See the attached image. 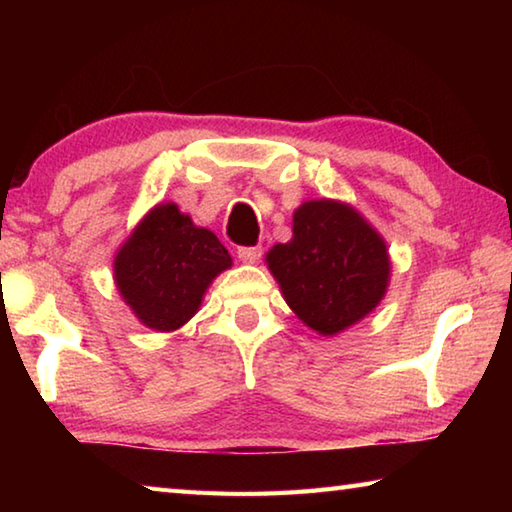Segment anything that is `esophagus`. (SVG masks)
Segmentation results:
<instances>
[{
    "label": "esophagus",
    "instance_id": "1",
    "mask_svg": "<svg viewBox=\"0 0 512 512\" xmlns=\"http://www.w3.org/2000/svg\"><path fill=\"white\" fill-rule=\"evenodd\" d=\"M237 257L244 264H255L262 257V246H241L237 248Z\"/></svg>",
    "mask_w": 512,
    "mask_h": 512
}]
</instances>
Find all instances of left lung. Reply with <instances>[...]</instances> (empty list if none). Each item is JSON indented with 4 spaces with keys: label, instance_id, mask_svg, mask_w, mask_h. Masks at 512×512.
<instances>
[{
    "label": "left lung",
    "instance_id": "left-lung-1",
    "mask_svg": "<svg viewBox=\"0 0 512 512\" xmlns=\"http://www.w3.org/2000/svg\"><path fill=\"white\" fill-rule=\"evenodd\" d=\"M293 314L320 336H336L379 307L391 284L384 237L359 210L334 198L302 203L293 237L266 253Z\"/></svg>",
    "mask_w": 512,
    "mask_h": 512
}]
</instances>
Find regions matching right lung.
<instances>
[{
	"label": "right lung",
	"mask_w": 512,
	"mask_h": 512,
	"mask_svg": "<svg viewBox=\"0 0 512 512\" xmlns=\"http://www.w3.org/2000/svg\"><path fill=\"white\" fill-rule=\"evenodd\" d=\"M230 266L232 257L212 230L196 225L176 203H158L119 246L112 277L144 327L176 332L194 318L205 291Z\"/></svg>",
	"instance_id": "obj_1"
}]
</instances>
